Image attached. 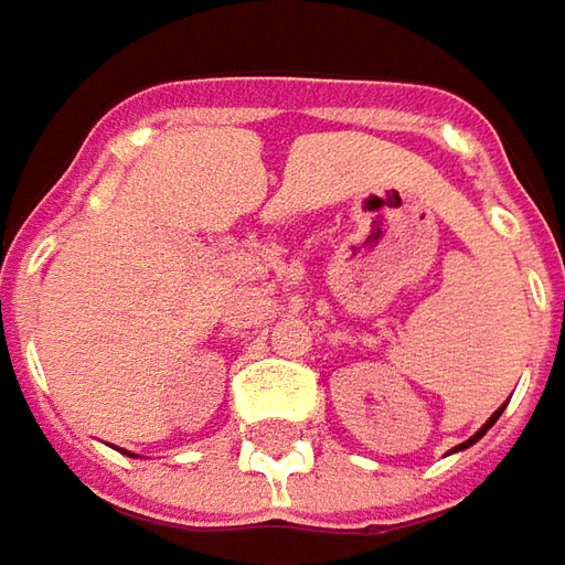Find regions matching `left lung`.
<instances>
[{"mask_svg": "<svg viewBox=\"0 0 565 565\" xmlns=\"http://www.w3.org/2000/svg\"><path fill=\"white\" fill-rule=\"evenodd\" d=\"M500 412H503V408H500ZM500 412H493V415H490V418H488V424H484V427H481V430H478V434H475V437H468L466 444H459V446H456V449H466V446L478 444V440H481V437H484V434H488V427H493V422H497V418H500Z\"/></svg>", "mask_w": 565, "mask_h": 565, "instance_id": "obj_1", "label": "left lung"}]
</instances>
